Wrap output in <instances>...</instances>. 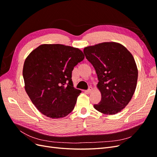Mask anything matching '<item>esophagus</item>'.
<instances>
[{
    "instance_id": "34e87169",
    "label": "esophagus",
    "mask_w": 157,
    "mask_h": 157,
    "mask_svg": "<svg viewBox=\"0 0 157 157\" xmlns=\"http://www.w3.org/2000/svg\"><path fill=\"white\" fill-rule=\"evenodd\" d=\"M92 90H93V89H92V87H89V89L87 90H86V91H85V92H86L88 93V94H90V93L92 92Z\"/></svg>"
}]
</instances>
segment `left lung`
Here are the masks:
<instances>
[{"label":"left lung","mask_w":157,"mask_h":157,"mask_svg":"<svg viewBox=\"0 0 157 157\" xmlns=\"http://www.w3.org/2000/svg\"><path fill=\"white\" fill-rule=\"evenodd\" d=\"M84 54L96 71L101 94L94 108L106 115L121 111L136 88L138 72L134 57L124 46L113 42L86 47Z\"/></svg>","instance_id":"1"}]
</instances>
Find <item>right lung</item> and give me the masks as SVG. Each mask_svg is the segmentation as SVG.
Instances as JSON below:
<instances>
[{"label":"right lung","mask_w":157,"mask_h":157,"mask_svg":"<svg viewBox=\"0 0 157 157\" xmlns=\"http://www.w3.org/2000/svg\"><path fill=\"white\" fill-rule=\"evenodd\" d=\"M84 59L81 50L63 44H42L27 56L23 69L25 89L42 114L59 118L73 110L81 91L73 87L72 71Z\"/></svg>","instance_id":"1"}]
</instances>
